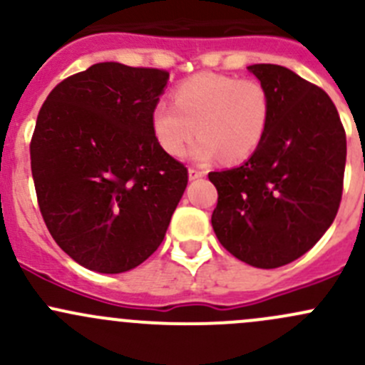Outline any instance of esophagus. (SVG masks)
Masks as SVG:
<instances>
[{
	"label": "esophagus",
	"instance_id": "obj_1",
	"mask_svg": "<svg viewBox=\"0 0 365 365\" xmlns=\"http://www.w3.org/2000/svg\"><path fill=\"white\" fill-rule=\"evenodd\" d=\"M201 176H205V171H203V169H197V168H189V178H190V180L201 178Z\"/></svg>",
	"mask_w": 365,
	"mask_h": 365
}]
</instances>
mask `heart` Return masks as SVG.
Wrapping results in <instances>:
<instances>
[{"mask_svg":"<svg viewBox=\"0 0 365 365\" xmlns=\"http://www.w3.org/2000/svg\"><path fill=\"white\" fill-rule=\"evenodd\" d=\"M272 120V97L263 83L222 73L201 72L175 90V106L159 102L152 128L165 153L180 157L194 135V159L208 162L222 155L226 162L245 160L267 135Z\"/></svg>","mask_w":365,"mask_h":365,"instance_id":"b5f03b06","label":"heart"}]
</instances>
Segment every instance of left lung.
<instances>
[{
  "instance_id": "8db88e82",
  "label": "left lung",
  "mask_w": 365,
  "mask_h": 365,
  "mask_svg": "<svg viewBox=\"0 0 365 365\" xmlns=\"http://www.w3.org/2000/svg\"><path fill=\"white\" fill-rule=\"evenodd\" d=\"M247 68L270 91V127L247 162L208 173L219 194L212 226L237 259L279 268L307 252L336 219L346 132L319 86L281 65Z\"/></svg>"
}]
</instances>
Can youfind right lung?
Masks as SVG:
<instances>
[{
	"instance_id": "add662e5",
	"label": "right lung",
	"mask_w": 365,
	"mask_h": 365,
	"mask_svg": "<svg viewBox=\"0 0 365 365\" xmlns=\"http://www.w3.org/2000/svg\"><path fill=\"white\" fill-rule=\"evenodd\" d=\"M169 72L106 61L54 86L29 143L51 237L88 270L120 274L164 240L189 182L157 143L152 113Z\"/></svg>"
}]
</instances>
